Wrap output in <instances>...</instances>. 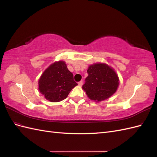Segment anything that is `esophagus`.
<instances>
[{
  "mask_svg": "<svg viewBox=\"0 0 157 157\" xmlns=\"http://www.w3.org/2000/svg\"><path fill=\"white\" fill-rule=\"evenodd\" d=\"M78 86H82V85L83 84V81H82V80H80V82H78Z\"/></svg>",
  "mask_w": 157,
  "mask_h": 157,
  "instance_id": "1",
  "label": "esophagus"
}]
</instances>
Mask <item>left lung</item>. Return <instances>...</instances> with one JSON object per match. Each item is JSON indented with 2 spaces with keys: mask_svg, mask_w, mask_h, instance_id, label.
<instances>
[{
  "mask_svg": "<svg viewBox=\"0 0 157 157\" xmlns=\"http://www.w3.org/2000/svg\"><path fill=\"white\" fill-rule=\"evenodd\" d=\"M88 76L82 89L92 100L101 101L111 97L118 88V78L115 71L104 63L90 65Z\"/></svg>",
  "mask_w": 157,
  "mask_h": 157,
  "instance_id": "obj_1",
  "label": "left lung"
}]
</instances>
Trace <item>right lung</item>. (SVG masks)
<instances>
[{"label": "right lung", "instance_id": "right-lung-1", "mask_svg": "<svg viewBox=\"0 0 157 157\" xmlns=\"http://www.w3.org/2000/svg\"><path fill=\"white\" fill-rule=\"evenodd\" d=\"M78 84L73 75L63 61L52 64L42 73L39 81V90L44 98L52 102L62 101Z\"/></svg>", "mask_w": 157, "mask_h": 157}]
</instances>
